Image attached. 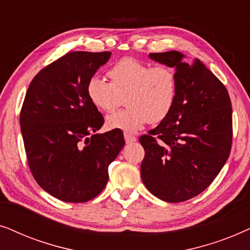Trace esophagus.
Wrapping results in <instances>:
<instances>
[{
  "label": "esophagus",
  "instance_id": "obj_1",
  "mask_svg": "<svg viewBox=\"0 0 250 250\" xmlns=\"http://www.w3.org/2000/svg\"><path fill=\"white\" fill-rule=\"evenodd\" d=\"M124 138H125V141L127 145H129V143H134L136 141V136L132 135L131 133H127V132L124 133Z\"/></svg>",
  "mask_w": 250,
  "mask_h": 250
}]
</instances>
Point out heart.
I'll return each mask as SVG.
<instances>
[{"mask_svg":"<svg viewBox=\"0 0 250 250\" xmlns=\"http://www.w3.org/2000/svg\"><path fill=\"white\" fill-rule=\"evenodd\" d=\"M110 83L99 77L88 81V100L95 108L111 112L125 101L127 107L108 116L110 129L135 132L146 123L157 124L170 114L177 97V76L167 64H156L125 57L107 71Z\"/></svg>","mask_w":250,"mask_h":250,"instance_id":"obj_1","label":"heart"}]
</instances>
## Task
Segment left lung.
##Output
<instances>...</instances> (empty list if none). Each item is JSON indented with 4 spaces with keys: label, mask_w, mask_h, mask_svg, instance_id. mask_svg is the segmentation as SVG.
<instances>
[{
    "label": "left lung",
    "mask_w": 250,
    "mask_h": 250,
    "mask_svg": "<svg viewBox=\"0 0 250 250\" xmlns=\"http://www.w3.org/2000/svg\"><path fill=\"white\" fill-rule=\"evenodd\" d=\"M175 68L177 97L170 114L148 134L141 179L150 192L181 203L206 190L221 172L232 146V107L224 84L201 62H184L177 51L150 53Z\"/></svg>",
    "instance_id": "8db88e82"
}]
</instances>
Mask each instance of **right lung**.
Wrapping results in <instances>:
<instances>
[{
    "label": "right lung",
    "instance_id": "obj_1",
    "mask_svg": "<svg viewBox=\"0 0 250 250\" xmlns=\"http://www.w3.org/2000/svg\"><path fill=\"white\" fill-rule=\"evenodd\" d=\"M110 54L74 51L47 64L30 82L20 111L34 179L66 203L97 197L108 182L109 164L125 145L118 131L94 134L104 119L86 92L88 81Z\"/></svg>",
    "mask_w": 250,
    "mask_h": 250
}]
</instances>
